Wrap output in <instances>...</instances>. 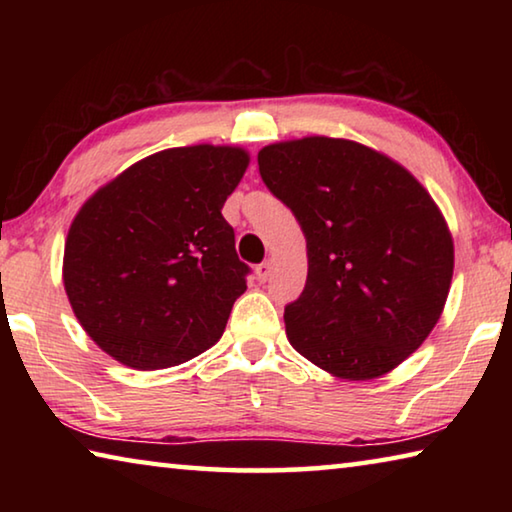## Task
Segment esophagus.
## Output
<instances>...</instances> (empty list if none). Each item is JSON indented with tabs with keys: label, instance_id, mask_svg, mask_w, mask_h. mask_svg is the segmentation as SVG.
Wrapping results in <instances>:
<instances>
[{
	"label": "esophagus",
	"instance_id": "esophagus-1",
	"mask_svg": "<svg viewBox=\"0 0 512 512\" xmlns=\"http://www.w3.org/2000/svg\"><path fill=\"white\" fill-rule=\"evenodd\" d=\"M271 271H273V264L271 262H262L255 266V273H257V280L259 282H266L268 277H271Z\"/></svg>",
	"mask_w": 512,
	"mask_h": 512
}]
</instances>
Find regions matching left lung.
I'll return each mask as SVG.
<instances>
[{
  "instance_id": "obj_1",
  "label": "left lung",
  "mask_w": 512,
  "mask_h": 512,
  "mask_svg": "<svg viewBox=\"0 0 512 512\" xmlns=\"http://www.w3.org/2000/svg\"><path fill=\"white\" fill-rule=\"evenodd\" d=\"M259 173L307 239L309 273L284 307L293 348L350 381L384 375L427 339L445 307L454 244L418 180L350 140L264 146Z\"/></svg>"
}]
</instances>
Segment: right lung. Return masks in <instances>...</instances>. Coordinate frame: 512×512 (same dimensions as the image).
<instances>
[{
	"instance_id": "obj_1",
	"label": "right lung",
	"mask_w": 512,
	"mask_h": 512,
	"mask_svg": "<svg viewBox=\"0 0 512 512\" xmlns=\"http://www.w3.org/2000/svg\"><path fill=\"white\" fill-rule=\"evenodd\" d=\"M246 167L248 153L232 146L160 151L81 207L63 280L103 352L135 370H158L221 339L250 273L221 214Z\"/></svg>"
}]
</instances>
